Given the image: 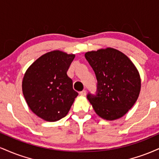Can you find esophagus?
I'll list each match as a JSON object with an SVG mask.
<instances>
[{
  "label": "esophagus",
  "instance_id": "esophagus-1",
  "mask_svg": "<svg viewBox=\"0 0 159 159\" xmlns=\"http://www.w3.org/2000/svg\"><path fill=\"white\" fill-rule=\"evenodd\" d=\"M86 94H87V92H86V90H82L81 92H80V95L82 96H85Z\"/></svg>",
  "mask_w": 159,
  "mask_h": 159
}]
</instances>
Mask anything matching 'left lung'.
<instances>
[{
  "label": "left lung",
  "mask_w": 159,
  "mask_h": 159,
  "mask_svg": "<svg viewBox=\"0 0 159 159\" xmlns=\"http://www.w3.org/2000/svg\"><path fill=\"white\" fill-rule=\"evenodd\" d=\"M97 79V94L89 93L96 114L106 120L122 117L136 102L141 80L138 69L128 57L113 48L85 53Z\"/></svg>",
  "instance_id": "8db88e82"
}]
</instances>
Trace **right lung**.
I'll list each match as a JSON object with an SVG mask.
<instances>
[{"mask_svg": "<svg viewBox=\"0 0 159 159\" xmlns=\"http://www.w3.org/2000/svg\"><path fill=\"white\" fill-rule=\"evenodd\" d=\"M75 54L60 50L45 53L27 69L22 93L32 112L41 119L55 122L67 115L78 93L67 75Z\"/></svg>", "mask_w": 159, "mask_h": 159, "instance_id": "add662e5", "label": "right lung"}]
</instances>
